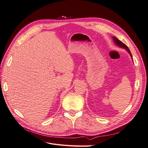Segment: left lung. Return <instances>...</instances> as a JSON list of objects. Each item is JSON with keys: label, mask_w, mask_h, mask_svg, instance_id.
<instances>
[{"label": "left lung", "mask_w": 148, "mask_h": 148, "mask_svg": "<svg viewBox=\"0 0 148 148\" xmlns=\"http://www.w3.org/2000/svg\"><path fill=\"white\" fill-rule=\"evenodd\" d=\"M113 39H114V41L115 43L116 44H117V46H120V47H123V48L126 49V50L129 52V53H130V56H131L132 57V55L130 51V49H128V47L126 45H125V44L123 42H122V41H120V40L118 39L116 37H113Z\"/></svg>", "instance_id": "1"}]
</instances>
